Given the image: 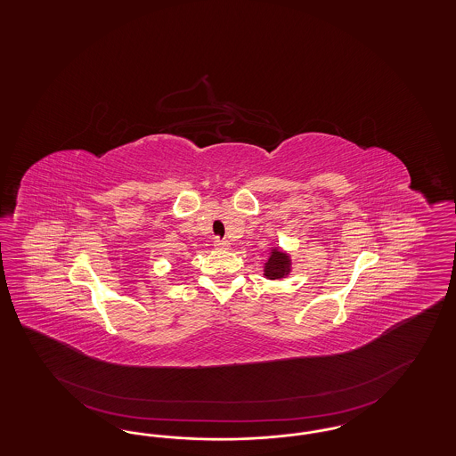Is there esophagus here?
<instances>
[{
	"mask_svg": "<svg viewBox=\"0 0 456 456\" xmlns=\"http://www.w3.org/2000/svg\"><path fill=\"white\" fill-rule=\"evenodd\" d=\"M214 246H216L217 249H229V248H231V242L225 240V239H222V240L216 239V240H214Z\"/></svg>",
	"mask_w": 456,
	"mask_h": 456,
	"instance_id": "esophagus-1",
	"label": "esophagus"
}]
</instances>
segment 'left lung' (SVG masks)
I'll list each match as a JSON object with an SVG mask.
<instances>
[{"instance_id":"1","label":"left lung","mask_w":456,"mask_h":456,"mask_svg":"<svg viewBox=\"0 0 456 456\" xmlns=\"http://www.w3.org/2000/svg\"><path fill=\"white\" fill-rule=\"evenodd\" d=\"M291 267H293V261H291V254L288 251H284L281 248H271L269 249V256H267V261L263 266V276L266 280L271 281H276V280H284L289 276L291 273Z\"/></svg>"}]
</instances>
